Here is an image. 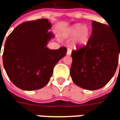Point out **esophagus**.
Returning <instances> with one entry per match:
<instances>
[{
	"mask_svg": "<svg viewBox=\"0 0 120 120\" xmlns=\"http://www.w3.org/2000/svg\"><path fill=\"white\" fill-rule=\"evenodd\" d=\"M71 55V49H69V48H68V51H67V55H68V56H70Z\"/></svg>",
	"mask_w": 120,
	"mask_h": 120,
	"instance_id": "1",
	"label": "esophagus"
}]
</instances>
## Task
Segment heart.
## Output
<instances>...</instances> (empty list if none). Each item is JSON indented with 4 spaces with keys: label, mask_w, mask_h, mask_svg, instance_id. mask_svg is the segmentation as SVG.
<instances>
[{
    "label": "heart",
    "mask_w": 120,
    "mask_h": 120,
    "mask_svg": "<svg viewBox=\"0 0 120 120\" xmlns=\"http://www.w3.org/2000/svg\"><path fill=\"white\" fill-rule=\"evenodd\" d=\"M68 37H75V42L78 45L85 44L89 36V30L86 26L76 24L68 30Z\"/></svg>",
    "instance_id": "obj_1"
}]
</instances>
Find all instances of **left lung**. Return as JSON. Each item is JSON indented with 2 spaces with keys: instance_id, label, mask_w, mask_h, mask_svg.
Returning a JSON list of instances; mask_svg holds the SVG:
<instances>
[{
  "instance_id": "left-lung-1",
  "label": "left lung",
  "mask_w": 120,
  "mask_h": 120,
  "mask_svg": "<svg viewBox=\"0 0 120 120\" xmlns=\"http://www.w3.org/2000/svg\"><path fill=\"white\" fill-rule=\"evenodd\" d=\"M92 28L86 45L72 51L70 70L73 82L90 90L101 88L111 80L120 55V35L113 33L107 25L96 21L92 22Z\"/></svg>"
}]
</instances>
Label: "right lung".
<instances>
[{
    "label": "right lung",
    "mask_w": 120,
    "mask_h": 120,
    "mask_svg": "<svg viewBox=\"0 0 120 120\" xmlns=\"http://www.w3.org/2000/svg\"><path fill=\"white\" fill-rule=\"evenodd\" d=\"M51 23L42 19L20 24L7 38L2 60L12 83L20 89L34 90L46 86L53 69L65 56L67 49H50L47 43L55 35Z\"/></svg>",
    "instance_id": "right-lung-1"
}]
</instances>
